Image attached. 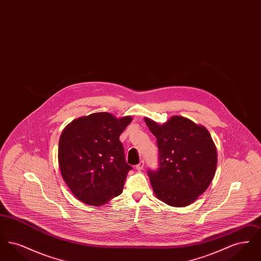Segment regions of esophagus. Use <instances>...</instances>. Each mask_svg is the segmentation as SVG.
Masks as SVG:
<instances>
[{
    "mask_svg": "<svg viewBox=\"0 0 261 261\" xmlns=\"http://www.w3.org/2000/svg\"><path fill=\"white\" fill-rule=\"evenodd\" d=\"M144 167H145V162L144 161H141L139 162V164L136 165L137 170H142V169H144Z\"/></svg>",
    "mask_w": 261,
    "mask_h": 261,
    "instance_id": "esophagus-1",
    "label": "esophagus"
}]
</instances>
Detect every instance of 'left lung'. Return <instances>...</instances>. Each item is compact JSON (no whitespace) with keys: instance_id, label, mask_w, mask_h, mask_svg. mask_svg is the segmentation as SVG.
I'll use <instances>...</instances> for the list:
<instances>
[{"instance_id":"obj_1","label":"left lung","mask_w":261,"mask_h":261,"mask_svg":"<svg viewBox=\"0 0 261 261\" xmlns=\"http://www.w3.org/2000/svg\"><path fill=\"white\" fill-rule=\"evenodd\" d=\"M156 138L159 168L148 170L153 193L168 205L194 202L211 185L217 165V150L207 129L183 116L163 125L145 118Z\"/></svg>"}]
</instances>
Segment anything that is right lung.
I'll return each mask as SVG.
<instances>
[{
    "mask_svg": "<svg viewBox=\"0 0 261 261\" xmlns=\"http://www.w3.org/2000/svg\"><path fill=\"white\" fill-rule=\"evenodd\" d=\"M131 116L117 119L109 112L79 117L62 131L59 164L62 178L79 200L100 205L122 193L128 172L119 136Z\"/></svg>",
    "mask_w": 261,
    "mask_h": 261,
    "instance_id": "right-lung-1",
    "label": "right lung"
}]
</instances>
